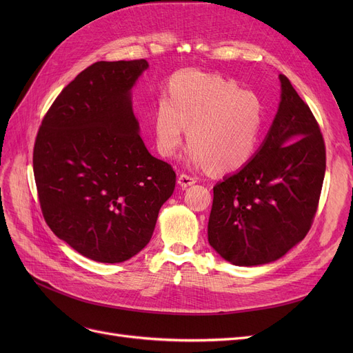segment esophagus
I'll return each instance as SVG.
<instances>
[{"label": "esophagus", "mask_w": 353, "mask_h": 353, "mask_svg": "<svg viewBox=\"0 0 353 353\" xmlns=\"http://www.w3.org/2000/svg\"><path fill=\"white\" fill-rule=\"evenodd\" d=\"M197 181V179L194 176H190V174H186V173H181L177 179V183L180 184L181 188H188V186H192V184H194Z\"/></svg>", "instance_id": "1"}]
</instances>
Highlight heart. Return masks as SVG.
Returning <instances> with one entry per match:
<instances>
[{"label": "heart", "instance_id": "obj_1", "mask_svg": "<svg viewBox=\"0 0 353 353\" xmlns=\"http://www.w3.org/2000/svg\"><path fill=\"white\" fill-rule=\"evenodd\" d=\"M189 127L188 161L220 173L236 172L254 156L263 130V105L256 92L229 79L181 71L157 99L153 128L163 157H173Z\"/></svg>", "mask_w": 353, "mask_h": 353}]
</instances>
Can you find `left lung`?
I'll list each match as a JSON object with an SVG mask.
<instances>
[{
	"label": "left lung",
	"instance_id": "1",
	"mask_svg": "<svg viewBox=\"0 0 353 353\" xmlns=\"http://www.w3.org/2000/svg\"><path fill=\"white\" fill-rule=\"evenodd\" d=\"M281 104L253 159L213 188L209 243L228 262L277 261L305 239L326 170L319 124L283 74Z\"/></svg>",
	"mask_w": 353,
	"mask_h": 353
}]
</instances>
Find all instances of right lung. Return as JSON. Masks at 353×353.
Segmentation results:
<instances>
[{"label": "right lung", "mask_w": 353, "mask_h": 353, "mask_svg": "<svg viewBox=\"0 0 353 353\" xmlns=\"http://www.w3.org/2000/svg\"><path fill=\"white\" fill-rule=\"evenodd\" d=\"M145 60L97 61L63 88L46 113L32 153L48 228L91 261L120 263L150 242L173 194V167L145 148L132 87Z\"/></svg>", "instance_id": "right-lung-1"}]
</instances>
